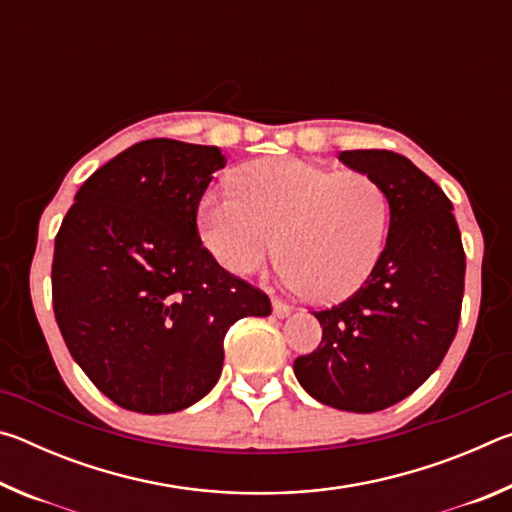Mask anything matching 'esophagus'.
<instances>
[{"instance_id":"esophagus-1","label":"esophagus","mask_w":512,"mask_h":512,"mask_svg":"<svg viewBox=\"0 0 512 512\" xmlns=\"http://www.w3.org/2000/svg\"><path fill=\"white\" fill-rule=\"evenodd\" d=\"M273 314L277 316V318H287L289 314H291V307L287 305V302H282V300H277V298H273Z\"/></svg>"}]
</instances>
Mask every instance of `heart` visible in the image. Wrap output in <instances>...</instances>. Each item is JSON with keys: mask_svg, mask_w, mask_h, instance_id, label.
I'll list each match as a JSON object with an SVG mask.
<instances>
[{"mask_svg": "<svg viewBox=\"0 0 512 512\" xmlns=\"http://www.w3.org/2000/svg\"><path fill=\"white\" fill-rule=\"evenodd\" d=\"M237 192H207L198 230L216 262L248 275L277 257L284 282L318 302L352 296L375 271L391 228V198L368 173L268 158L241 169Z\"/></svg>", "mask_w": 512, "mask_h": 512, "instance_id": "obj_1", "label": "heart"}]
</instances>
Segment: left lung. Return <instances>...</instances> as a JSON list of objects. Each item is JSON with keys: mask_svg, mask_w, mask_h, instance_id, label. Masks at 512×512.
Returning a JSON list of instances; mask_svg holds the SVG:
<instances>
[{"mask_svg": "<svg viewBox=\"0 0 512 512\" xmlns=\"http://www.w3.org/2000/svg\"><path fill=\"white\" fill-rule=\"evenodd\" d=\"M391 198L384 255L341 305L314 311L323 341L293 361L300 386L332 409L375 413L409 397L452 345L461 318L465 253L452 201L393 151H343Z\"/></svg>", "mask_w": 512, "mask_h": 512, "instance_id": "1", "label": "left lung"}]
</instances>
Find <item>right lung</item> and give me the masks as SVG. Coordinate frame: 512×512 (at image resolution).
<instances>
[{"instance_id":"obj_1","label":"right lung","mask_w":512,"mask_h":512,"mask_svg":"<svg viewBox=\"0 0 512 512\" xmlns=\"http://www.w3.org/2000/svg\"><path fill=\"white\" fill-rule=\"evenodd\" d=\"M219 146L133 144L85 180L60 225L54 314L99 391L137 413H176L212 391L223 339L271 300L223 271L196 230Z\"/></svg>"}]
</instances>
